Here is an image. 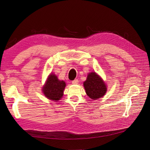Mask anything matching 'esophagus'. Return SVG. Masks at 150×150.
Segmentation results:
<instances>
[{
    "label": "esophagus",
    "mask_w": 150,
    "mask_h": 150,
    "mask_svg": "<svg viewBox=\"0 0 150 150\" xmlns=\"http://www.w3.org/2000/svg\"><path fill=\"white\" fill-rule=\"evenodd\" d=\"M78 82H79L78 79H74V81H72V84H78Z\"/></svg>",
    "instance_id": "esophagus-1"
}]
</instances>
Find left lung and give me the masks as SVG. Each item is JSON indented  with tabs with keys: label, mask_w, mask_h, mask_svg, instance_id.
<instances>
[{
	"label": "left lung",
	"mask_w": 150,
	"mask_h": 150,
	"mask_svg": "<svg viewBox=\"0 0 150 150\" xmlns=\"http://www.w3.org/2000/svg\"><path fill=\"white\" fill-rule=\"evenodd\" d=\"M84 87L87 95L94 100L102 97L107 92L104 81L95 72L87 75L86 81L84 82Z\"/></svg>",
	"instance_id": "obj_1"
}]
</instances>
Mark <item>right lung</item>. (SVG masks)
I'll use <instances>...</instances> for the list:
<instances>
[{
    "label": "right lung",
    "mask_w": 150,
    "mask_h": 150,
    "mask_svg": "<svg viewBox=\"0 0 150 150\" xmlns=\"http://www.w3.org/2000/svg\"><path fill=\"white\" fill-rule=\"evenodd\" d=\"M65 87L66 83L64 81L59 80L54 74L51 73L48 76L42 91L46 97L56 102L63 97Z\"/></svg>",
    "instance_id": "add662e5"
}]
</instances>
